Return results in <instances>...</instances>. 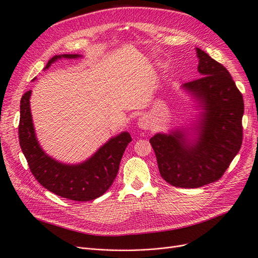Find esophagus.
Wrapping results in <instances>:
<instances>
[{
    "label": "esophagus",
    "instance_id": "obj_1",
    "mask_svg": "<svg viewBox=\"0 0 258 258\" xmlns=\"http://www.w3.org/2000/svg\"><path fill=\"white\" fill-rule=\"evenodd\" d=\"M137 125L139 126V128L147 131L150 128V121L147 117H141L137 122Z\"/></svg>",
    "mask_w": 258,
    "mask_h": 258
}]
</instances>
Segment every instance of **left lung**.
I'll return each mask as SVG.
<instances>
[{"instance_id": "left-lung-1", "label": "left lung", "mask_w": 258, "mask_h": 258, "mask_svg": "<svg viewBox=\"0 0 258 258\" xmlns=\"http://www.w3.org/2000/svg\"><path fill=\"white\" fill-rule=\"evenodd\" d=\"M201 78L184 84L204 108L199 138L186 141L182 132L150 139L159 173L167 183L199 188L220 179L242 145V94L225 67L197 49Z\"/></svg>"}]
</instances>
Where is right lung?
Returning a JSON list of instances; mask_svg holds the SVG:
<instances>
[{
	"label": "right lung",
	"instance_id": "1",
	"mask_svg": "<svg viewBox=\"0 0 258 258\" xmlns=\"http://www.w3.org/2000/svg\"><path fill=\"white\" fill-rule=\"evenodd\" d=\"M78 58V54L55 55L47 61L61 58ZM32 90L26 91L20 101L19 142L35 178L49 191L73 201L86 202L107 191L116 178L120 161L127 145L132 141L128 133L111 138L91 158L80 165H64L47 156L38 144L33 125L30 98Z\"/></svg>",
	"mask_w": 258,
	"mask_h": 258
}]
</instances>
